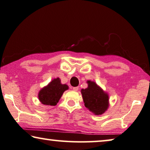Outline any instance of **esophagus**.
Wrapping results in <instances>:
<instances>
[{"label":"esophagus","instance_id":"34e87169","mask_svg":"<svg viewBox=\"0 0 150 150\" xmlns=\"http://www.w3.org/2000/svg\"><path fill=\"white\" fill-rule=\"evenodd\" d=\"M79 86H76V87H73V90H74V91H79Z\"/></svg>","mask_w":150,"mask_h":150}]
</instances>
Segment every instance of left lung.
Masks as SVG:
<instances>
[{
  "instance_id": "obj_1",
  "label": "left lung",
  "mask_w": 150,
  "mask_h": 150,
  "mask_svg": "<svg viewBox=\"0 0 150 150\" xmlns=\"http://www.w3.org/2000/svg\"><path fill=\"white\" fill-rule=\"evenodd\" d=\"M88 88L81 93L85 107L96 115L102 114L108 108V95L94 82L87 81Z\"/></svg>"
}]
</instances>
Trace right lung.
Here are the masks:
<instances>
[{"mask_svg":"<svg viewBox=\"0 0 150 150\" xmlns=\"http://www.w3.org/2000/svg\"><path fill=\"white\" fill-rule=\"evenodd\" d=\"M67 89H68V86L61 84L60 79L57 78L40 90L38 94L39 100L44 105H55Z\"/></svg>","mask_w":150,"mask_h":150,"instance_id":"right-lung-1","label":"right lung"}]
</instances>
